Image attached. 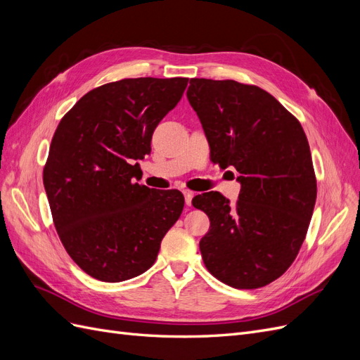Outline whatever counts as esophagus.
Here are the masks:
<instances>
[{
  "label": "esophagus",
  "instance_id": "obj_1",
  "mask_svg": "<svg viewBox=\"0 0 360 360\" xmlns=\"http://www.w3.org/2000/svg\"><path fill=\"white\" fill-rule=\"evenodd\" d=\"M183 195H184V202H186V205H192L193 192H191V191H183Z\"/></svg>",
  "mask_w": 360,
  "mask_h": 360
}]
</instances>
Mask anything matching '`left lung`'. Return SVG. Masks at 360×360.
<instances>
[{
    "mask_svg": "<svg viewBox=\"0 0 360 360\" xmlns=\"http://www.w3.org/2000/svg\"><path fill=\"white\" fill-rule=\"evenodd\" d=\"M186 96L212 160L236 168L240 183L234 204L213 191L192 200L210 219L200 242L204 264L226 285L264 287L292 264L312 217L317 181L307 135L255 85L193 78Z\"/></svg>",
    "mask_w": 360,
    "mask_h": 360,
    "instance_id": "1",
    "label": "left lung"
}]
</instances>
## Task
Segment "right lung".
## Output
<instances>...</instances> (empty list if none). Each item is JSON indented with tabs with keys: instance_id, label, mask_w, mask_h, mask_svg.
I'll list each match as a JSON object with an SVG mask.
<instances>
[{
	"instance_id": "obj_1",
	"label": "right lung",
	"mask_w": 360,
	"mask_h": 360,
	"mask_svg": "<svg viewBox=\"0 0 360 360\" xmlns=\"http://www.w3.org/2000/svg\"><path fill=\"white\" fill-rule=\"evenodd\" d=\"M188 78L122 79L91 90L61 118L43 169L61 243L86 275L122 282L155 264L184 198L134 183L155 129Z\"/></svg>"
}]
</instances>
